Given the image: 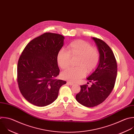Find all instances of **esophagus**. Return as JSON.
Segmentation results:
<instances>
[{
  "label": "esophagus",
  "instance_id": "esophagus-1",
  "mask_svg": "<svg viewBox=\"0 0 134 134\" xmlns=\"http://www.w3.org/2000/svg\"><path fill=\"white\" fill-rule=\"evenodd\" d=\"M67 83H68V84L70 85H73L74 84L73 82H70V81H67Z\"/></svg>",
  "mask_w": 134,
  "mask_h": 134
}]
</instances>
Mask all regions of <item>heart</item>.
<instances>
[{
  "mask_svg": "<svg viewBox=\"0 0 134 134\" xmlns=\"http://www.w3.org/2000/svg\"><path fill=\"white\" fill-rule=\"evenodd\" d=\"M67 51L60 50L57 55L60 67L65 69L70 64V57H77L76 67H69L62 73L63 78L76 82L85 76L86 71L90 72L97 66L100 59L98 51L82 40H75L70 43Z\"/></svg>",
  "mask_w": 134,
  "mask_h": 134,
  "instance_id": "1",
  "label": "heart"
}]
</instances>
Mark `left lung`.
<instances>
[{
    "instance_id": "obj_1",
    "label": "left lung",
    "mask_w": 134,
    "mask_h": 134,
    "mask_svg": "<svg viewBox=\"0 0 134 134\" xmlns=\"http://www.w3.org/2000/svg\"><path fill=\"white\" fill-rule=\"evenodd\" d=\"M92 38L99 53L98 65L87 78L92 85L80 86V91L76 96L77 101L87 107H95L105 100L114 87L117 73L116 60L111 48L103 40Z\"/></svg>"
}]
</instances>
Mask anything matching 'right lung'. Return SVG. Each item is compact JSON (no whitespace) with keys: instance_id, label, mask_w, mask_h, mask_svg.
Segmentation results:
<instances>
[{"instance_id":"add662e5","label":"right lung","mask_w":134,"mask_h":134,"mask_svg":"<svg viewBox=\"0 0 134 134\" xmlns=\"http://www.w3.org/2000/svg\"><path fill=\"white\" fill-rule=\"evenodd\" d=\"M65 37L46 32L31 40L18 62L17 82L21 94L30 103L43 107L58 97L59 89L66 81L56 79L60 70L57 55Z\"/></svg>"}]
</instances>
